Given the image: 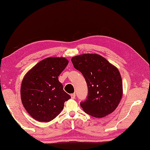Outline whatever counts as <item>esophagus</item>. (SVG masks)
I'll use <instances>...</instances> for the list:
<instances>
[{"mask_svg": "<svg viewBox=\"0 0 150 150\" xmlns=\"http://www.w3.org/2000/svg\"><path fill=\"white\" fill-rule=\"evenodd\" d=\"M75 93H72L71 95V98H73V99H74V98H75Z\"/></svg>", "mask_w": 150, "mask_h": 150, "instance_id": "1", "label": "esophagus"}]
</instances>
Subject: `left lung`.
Here are the masks:
<instances>
[{
    "instance_id": "left-lung-1",
    "label": "left lung",
    "mask_w": 150,
    "mask_h": 150,
    "mask_svg": "<svg viewBox=\"0 0 150 150\" xmlns=\"http://www.w3.org/2000/svg\"><path fill=\"white\" fill-rule=\"evenodd\" d=\"M74 68L81 71L86 82L88 94L81 106L85 113L102 118L114 111L122 96V82L115 66L98 54L73 57Z\"/></svg>"
}]
</instances>
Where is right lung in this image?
Returning <instances> with one entry per match:
<instances>
[{"mask_svg":"<svg viewBox=\"0 0 150 150\" xmlns=\"http://www.w3.org/2000/svg\"><path fill=\"white\" fill-rule=\"evenodd\" d=\"M68 64L64 57H49L37 63L24 76L21 88V100L33 119L50 122L71 98L58 79Z\"/></svg>","mask_w":150,"mask_h":150,"instance_id":"1","label":"right lung"}]
</instances>
